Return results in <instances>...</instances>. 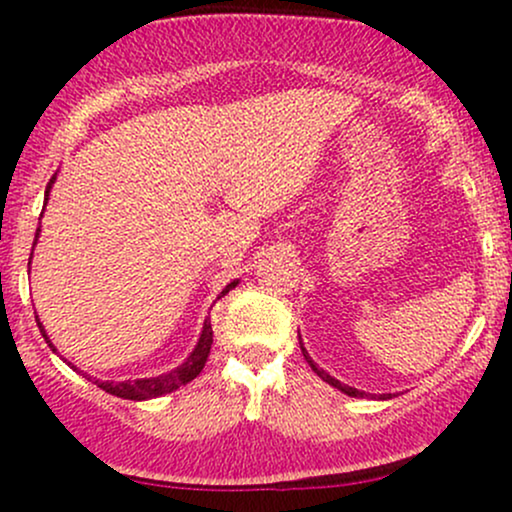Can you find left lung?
<instances>
[{
    "mask_svg": "<svg viewBox=\"0 0 512 512\" xmlns=\"http://www.w3.org/2000/svg\"><path fill=\"white\" fill-rule=\"evenodd\" d=\"M301 351H303L305 361H308V366H310V368H313V370H315V373H317V378H322V380H325V383H327V385L337 387V390H342V392H344V395H349V397H363V395H366V392H361V390H356V387H349V385L339 383V380H334L330 373H325V370H322V368H317V366H315V363H313V358H310V356H308V351H305V349H303V342H301ZM387 397H390V395H387Z\"/></svg>",
    "mask_w": 512,
    "mask_h": 512,
    "instance_id": "8db88e82",
    "label": "left lung"
}]
</instances>
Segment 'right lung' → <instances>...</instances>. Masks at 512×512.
I'll return each instance as SVG.
<instances>
[{
    "label": "right lung",
    "instance_id": "right-lung-1",
    "mask_svg": "<svg viewBox=\"0 0 512 512\" xmlns=\"http://www.w3.org/2000/svg\"><path fill=\"white\" fill-rule=\"evenodd\" d=\"M52 182H55V175H52L50 182H48V190H45V202H48V197H50ZM38 231H40V228H38ZM35 240H38V236H35ZM28 264H31V262H28ZM236 286H238V281H231V284H228L226 289L221 291V296H226V293L231 291V289H236ZM38 327H40V332H43L45 342L50 344L48 334H45L43 325H40V320H38ZM211 344H214V330H211V322L207 320V322H204L202 337H199L195 351H192L190 358H187V361L182 363L180 368L170 370V373H166V375H158V378L125 380V383H98V380H96V383H98V387H101V390L110 392V395L122 397V399H137V402H142V399H154V397L168 395V392L178 390L180 385H187V383H190V380H195L197 375L202 373L204 363H207V358H209ZM52 351H55V346H52Z\"/></svg>",
    "mask_w": 512,
    "mask_h": 512
}]
</instances>
